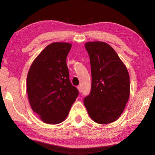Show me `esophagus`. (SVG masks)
<instances>
[{
    "label": "esophagus",
    "mask_w": 155,
    "mask_h": 155,
    "mask_svg": "<svg viewBox=\"0 0 155 155\" xmlns=\"http://www.w3.org/2000/svg\"><path fill=\"white\" fill-rule=\"evenodd\" d=\"M77 88H78V91L80 92H81V87H77Z\"/></svg>",
    "instance_id": "obj_1"
}]
</instances>
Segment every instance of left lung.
Segmentation results:
<instances>
[{
	"mask_svg": "<svg viewBox=\"0 0 155 155\" xmlns=\"http://www.w3.org/2000/svg\"><path fill=\"white\" fill-rule=\"evenodd\" d=\"M92 84L84 104L90 117L105 124L117 120L130 94V78L127 67L114 49L103 42H88Z\"/></svg>",
	"mask_w": 155,
	"mask_h": 155,
	"instance_id": "1",
	"label": "left lung"
}]
</instances>
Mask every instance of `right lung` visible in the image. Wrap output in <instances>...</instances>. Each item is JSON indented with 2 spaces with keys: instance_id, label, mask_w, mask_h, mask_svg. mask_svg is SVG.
Masks as SVG:
<instances>
[{
  "instance_id": "add662e5",
  "label": "right lung",
  "mask_w": 155,
  "mask_h": 155,
  "mask_svg": "<svg viewBox=\"0 0 155 155\" xmlns=\"http://www.w3.org/2000/svg\"><path fill=\"white\" fill-rule=\"evenodd\" d=\"M71 47L67 42L48 45L28 72L29 103L45 123L56 124L64 120L79 93L69 79L67 57Z\"/></svg>"
}]
</instances>
